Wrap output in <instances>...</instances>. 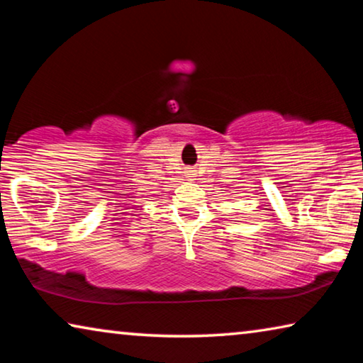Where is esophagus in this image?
<instances>
[{"instance_id": "1", "label": "esophagus", "mask_w": 363, "mask_h": 363, "mask_svg": "<svg viewBox=\"0 0 363 363\" xmlns=\"http://www.w3.org/2000/svg\"><path fill=\"white\" fill-rule=\"evenodd\" d=\"M187 177H194L195 176V173H194V169H187Z\"/></svg>"}]
</instances>
